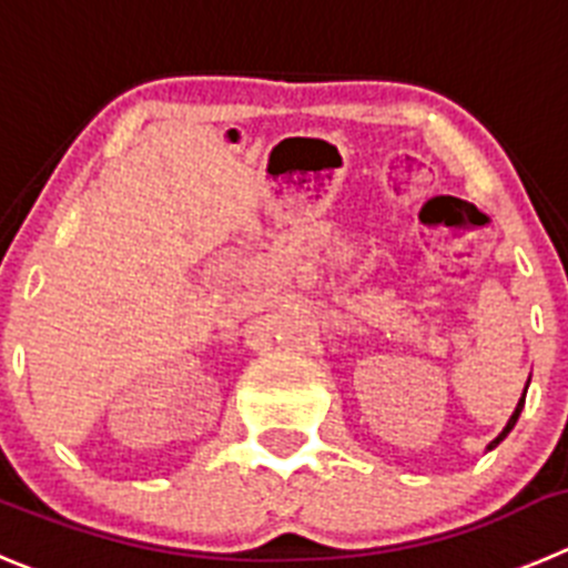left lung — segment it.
I'll list each match as a JSON object with an SVG mask.
<instances>
[{
	"label": "left lung",
	"mask_w": 568,
	"mask_h": 568,
	"mask_svg": "<svg viewBox=\"0 0 568 568\" xmlns=\"http://www.w3.org/2000/svg\"><path fill=\"white\" fill-rule=\"evenodd\" d=\"M527 386H529V381H527ZM524 395H527V389H524ZM521 409H524V397H521V400H518L516 412H513V415H510V420H507V426H505V428H501V434H499V437L493 439V443H490V445H487V448H496V445H499V443H501V439H505V437H507V434H510V432H513V426H516V420H518V415H521Z\"/></svg>",
	"instance_id": "1"
}]
</instances>
